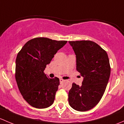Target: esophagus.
Wrapping results in <instances>:
<instances>
[{
	"label": "esophagus",
	"mask_w": 124,
	"mask_h": 124,
	"mask_svg": "<svg viewBox=\"0 0 124 124\" xmlns=\"http://www.w3.org/2000/svg\"><path fill=\"white\" fill-rule=\"evenodd\" d=\"M64 82V79H60V84H62V82Z\"/></svg>",
	"instance_id": "obj_1"
}]
</instances>
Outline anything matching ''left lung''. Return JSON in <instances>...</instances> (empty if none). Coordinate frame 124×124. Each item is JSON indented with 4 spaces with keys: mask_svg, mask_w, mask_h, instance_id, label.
<instances>
[{
    "mask_svg": "<svg viewBox=\"0 0 124 124\" xmlns=\"http://www.w3.org/2000/svg\"><path fill=\"white\" fill-rule=\"evenodd\" d=\"M76 54V70L84 77L81 86L73 83L69 103L73 109L85 112L100 101L106 88L110 66L108 54L91 40L69 41Z\"/></svg>",
    "mask_w": 124,
    "mask_h": 124,
    "instance_id": "1",
    "label": "left lung"
}]
</instances>
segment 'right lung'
<instances>
[{
    "instance_id": "right-lung-1",
    "label": "right lung",
    "mask_w": 124,
    "mask_h": 124,
    "mask_svg": "<svg viewBox=\"0 0 124 124\" xmlns=\"http://www.w3.org/2000/svg\"><path fill=\"white\" fill-rule=\"evenodd\" d=\"M67 42L46 38H34L18 53L15 79L24 99L33 108L44 109L53 104L60 80L57 77L49 78L43 71Z\"/></svg>"
}]
</instances>
